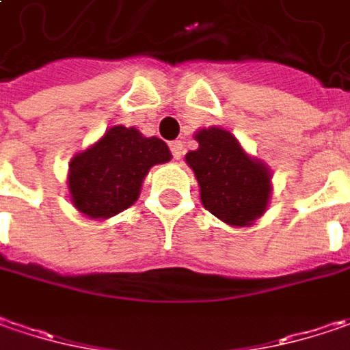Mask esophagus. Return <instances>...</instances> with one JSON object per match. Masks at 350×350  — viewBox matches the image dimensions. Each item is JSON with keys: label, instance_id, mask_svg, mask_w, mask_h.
<instances>
[{"label": "esophagus", "instance_id": "1", "mask_svg": "<svg viewBox=\"0 0 350 350\" xmlns=\"http://www.w3.org/2000/svg\"><path fill=\"white\" fill-rule=\"evenodd\" d=\"M169 149H171V155H173V159H181L183 157V142H171L169 144Z\"/></svg>", "mask_w": 350, "mask_h": 350}]
</instances>
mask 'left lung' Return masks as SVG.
Masks as SVG:
<instances>
[{"label":"left lung","instance_id":"left-lung-1","mask_svg":"<svg viewBox=\"0 0 350 350\" xmlns=\"http://www.w3.org/2000/svg\"><path fill=\"white\" fill-rule=\"evenodd\" d=\"M195 137L199 149L185 159L195 171L204 208L232 226L262 217L270 199L268 169L250 159L230 131L208 128Z\"/></svg>","mask_w":350,"mask_h":350}]
</instances>
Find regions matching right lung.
<instances>
[{
    "label": "right lung",
    "mask_w": 350,
    "mask_h": 350,
    "mask_svg": "<svg viewBox=\"0 0 350 350\" xmlns=\"http://www.w3.org/2000/svg\"><path fill=\"white\" fill-rule=\"evenodd\" d=\"M169 159V148L161 139L114 126L96 146L72 159L68 173L72 204L90 219H110L137 201L149 167Z\"/></svg>",
    "instance_id": "right-lung-1"
}]
</instances>
